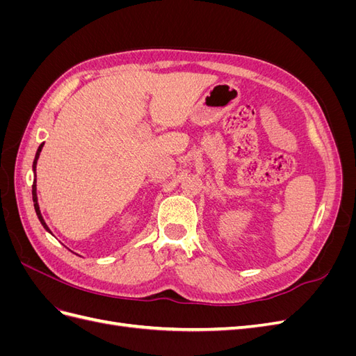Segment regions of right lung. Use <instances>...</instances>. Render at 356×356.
<instances>
[{"label": "right lung", "instance_id": "obj_1", "mask_svg": "<svg viewBox=\"0 0 356 356\" xmlns=\"http://www.w3.org/2000/svg\"><path fill=\"white\" fill-rule=\"evenodd\" d=\"M42 145H44V143H42L40 147H38V149H37V153H35V159H34V163H32V170H34V184H32V200H34V208H35V212H37V217H38V220H40V222H41V225L42 227L46 229V232H49L50 234H51V230L49 229V225L46 224V221H44V218H42V215H41V211H40V204H38V197H37V161H38V157H40V153H41V149H42Z\"/></svg>", "mask_w": 356, "mask_h": 356}]
</instances>
